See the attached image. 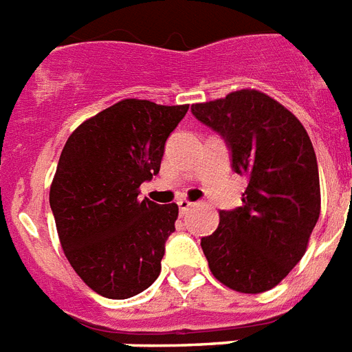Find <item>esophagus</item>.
I'll return each instance as SVG.
<instances>
[{"mask_svg": "<svg viewBox=\"0 0 352 352\" xmlns=\"http://www.w3.org/2000/svg\"><path fill=\"white\" fill-rule=\"evenodd\" d=\"M177 204H179V210H181L182 213H186V211L190 210V208H193V206H195V202L188 201V199H181V201L177 202Z\"/></svg>", "mask_w": 352, "mask_h": 352, "instance_id": "34e87169", "label": "esophagus"}]
</instances>
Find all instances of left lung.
Here are the masks:
<instances>
[{
	"label": "left lung",
	"instance_id": "1",
	"mask_svg": "<svg viewBox=\"0 0 352 352\" xmlns=\"http://www.w3.org/2000/svg\"><path fill=\"white\" fill-rule=\"evenodd\" d=\"M193 116L230 148L231 170L248 179L242 206L222 210L201 245L219 282L264 293L304 256L320 217L316 155L302 122L275 99L239 90L199 102Z\"/></svg>",
	"mask_w": 352,
	"mask_h": 352
}]
</instances>
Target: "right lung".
Masks as SVG:
<instances>
[{
  "label": "right lung",
  "instance_id": "add662e5",
  "mask_svg": "<svg viewBox=\"0 0 352 352\" xmlns=\"http://www.w3.org/2000/svg\"><path fill=\"white\" fill-rule=\"evenodd\" d=\"M188 108L124 99L82 122L63 148L50 208L68 262L97 295L130 298L161 273L179 208L141 201L139 186L159 173Z\"/></svg>",
  "mask_w": 352,
  "mask_h": 352
}]
</instances>
